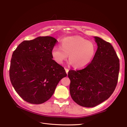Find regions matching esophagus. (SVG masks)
<instances>
[{
    "label": "esophagus",
    "mask_w": 127,
    "mask_h": 127,
    "mask_svg": "<svg viewBox=\"0 0 127 127\" xmlns=\"http://www.w3.org/2000/svg\"><path fill=\"white\" fill-rule=\"evenodd\" d=\"M64 69H65V70H66V73H67V74H68V71H69L68 69H67V68H64Z\"/></svg>",
    "instance_id": "1"
}]
</instances>
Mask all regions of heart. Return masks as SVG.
I'll return each instance as SVG.
<instances>
[{
	"instance_id": "b5f03b06",
	"label": "heart",
	"mask_w": 127,
	"mask_h": 127,
	"mask_svg": "<svg viewBox=\"0 0 127 127\" xmlns=\"http://www.w3.org/2000/svg\"><path fill=\"white\" fill-rule=\"evenodd\" d=\"M96 46L93 42L80 36L64 38L60 42V47H55L51 50L53 59L59 64L66 60L68 55L69 63L75 68H83L93 59Z\"/></svg>"
}]
</instances>
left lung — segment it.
I'll return each instance as SVG.
<instances>
[{
    "label": "left lung",
    "mask_w": 127,
    "mask_h": 127,
    "mask_svg": "<svg viewBox=\"0 0 127 127\" xmlns=\"http://www.w3.org/2000/svg\"><path fill=\"white\" fill-rule=\"evenodd\" d=\"M97 49L93 60L80 70H70V94L77 104L86 107L96 106L108 99L116 88L120 63L113 46L95 36Z\"/></svg>",
    "instance_id": "obj_1"
}]
</instances>
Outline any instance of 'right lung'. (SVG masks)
I'll return each mask as SVG.
<instances>
[{
    "label": "right lung",
    "mask_w": 127,
    "mask_h": 127,
    "mask_svg": "<svg viewBox=\"0 0 127 127\" xmlns=\"http://www.w3.org/2000/svg\"><path fill=\"white\" fill-rule=\"evenodd\" d=\"M57 42L51 36L37 37L23 41L13 52L10 80L25 101L34 104L44 103L67 76L64 68L52 59L51 50Z\"/></svg>",
    "instance_id": "add662e5"
}]
</instances>
